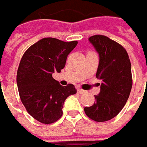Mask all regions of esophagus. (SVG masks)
I'll use <instances>...</instances> for the list:
<instances>
[{
	"label": "esophagus",
	"mask_w": 147,
	"mask_h": 147,
	"mask_svg": "<svg viewBox=\"0 0 147 147\" xmlns=\"http://www.w3.org/2000/svg\"><path fill=\"white\" fill-rule=\"evenodd\" d=\"M78 92L80 93V94H84V93L86 92V91H85V90H83L82 88H78Z\"/></svg>",
	"instance_id": "34e87169"
}]
</instances>
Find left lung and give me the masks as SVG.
Listing matches in <instances>:
<instances>
[{
	"label": "left lung",
	"mask_w": 147,
	"mask_h": 147,
	"mask_svg": "<svg viewBox=\"0 0 147 147\" xmlns=\"http://www.w3.org/2000/svg\"><path fill=\"white\" fill-rule=\"evenodd\" d=\"M99 54L96 78L100 79V91L96 101L85 107L86 115L96 122L108 121L120 112L132 87L131 65L125 48L107 36L96 35L88 38Z\"/></svg>",
	"instance_id": "8db88e82"
}]
</instances>
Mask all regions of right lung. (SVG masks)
Returning <instances> with one entry per match:
<instances>
[{
	"instance_id": "1",
	"label": "right lung",
	"mask_w": 147,
	"mask_h": 147,
	"mask_svg": "<svg viewBox=\"0 0 147 147\" xmlns=\"http://www.w3.org/2000/svg\"><path fill=\"white\" fill-rule=\"evenodd\" d=\"M77 44V41L42 38L20 60L16 75L20 97L27 112L42 123H53L61 118L65 99L77 92L74 85L62 86L52 77L65 67L67 56Z\"/></svg>"
}]
</instances>
